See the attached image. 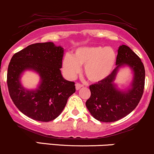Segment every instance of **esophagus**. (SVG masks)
<instances>
[{"mask_svg":"<svg viewBox=\"0 0 154 154\" xmlns=\"http://www.w3.org/2000/svg\"><path fill=\"white\" fill-rule=\"evenodd\" d=\"M82 84H79V83H76L75 84V89H76V90H79V89L81 88V87H82Z\"/></svg>","mask_w":154,"mask_h":154,"instance_id":"obj_1","label":"esophagus"}]
</instances>
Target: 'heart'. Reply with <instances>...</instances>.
Segmentation results:
<instances>
[{"label": "heart", "mask_w": 154, "mask_h": 154, "mask_svg": "<svg viewBox=\"0 0 154 154\" xmlns=\"http://www.w3.org/2000/svg\"><path fill=\"white\" fill-rule=\"evenodd\" d=\"M117 56L111 48L101 46L84 47L77 49L72 57L67 55L62 62V70L72 79L84 66V73L89 81L99 82L110 75L116 62Z\"/></svg>", "instance_id": "b5f03b06"}]
</instances>
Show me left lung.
<instances>
[{"instance_id":"8db88e82","label":"left lung","mask_w":154,"mask_h":154,"mask_svg":"<svg viewBox=\"0 0 154 154\" xmlns=\"http://www.w3.org/2000/svg\"><path fill=\"white\" fill-rule=\"evenodd\" d=\"M117 67L101 82L91 84V95L86 106L94 118L104 123L120 120L128 115L141 100L145 87V71L140 58L129 47H119L116 59ZM128 65L134 71L132 88L127 92L117 90L113 84L119 68Z\"/></svg>"}]
</instances>
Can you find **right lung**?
<instances>
[{
  "label": "right lung",
  "instance_id": "add662e5",
  "mask_svg": "<svg viewBox=\"0 0 154 154\" xmlns=\"http://www.w3.org/2000/svg\"><path fill=\"white\" fill-rule=\"evenodd\" d=\"M64 50L53 42L32 44L13 55L7 71V86L14 105L33 120L49 122L59 116L67 99L75 92V82L61 74ZM26 69L37 72L41 83L35 91H26L19 82Z\"/></svg>",
  "mask_w": 154,
  "mask_h": 154
}]
</instances>
